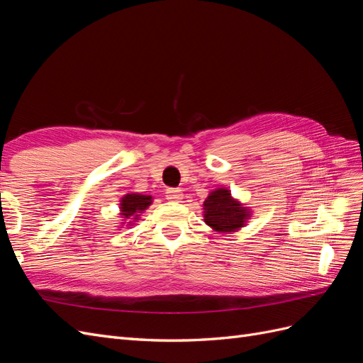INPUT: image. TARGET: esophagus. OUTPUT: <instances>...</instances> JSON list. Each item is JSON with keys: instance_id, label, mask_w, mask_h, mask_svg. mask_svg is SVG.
Returning a JSON list of instances; mask_svg holds the SVG:
<instances>
[{"instance_id": "1", "label": "esophagus", "mask_w": 363, "mask_h": 363, "mask_svg": "<svg viewBox=\"0 0 363 363\" xmlns=\"http://www.w3.org/2000/svg\"><path fill=\"white\" fill-rule=\"evenodd\" d=\"M183 199V192L180 189L169 188L167 189V200L169 201H180Z\"/></svg>"}]
</instances>
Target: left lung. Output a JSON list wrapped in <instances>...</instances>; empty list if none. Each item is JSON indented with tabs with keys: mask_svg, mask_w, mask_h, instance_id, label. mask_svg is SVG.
I'll use <instances>...</instances> for the list:
<instances>
[{
	"mask_svg": "<svg viewBox=\"0 0 363 363\" xmlns=\"http://www.w3.org/2000/svg\"><path fill=\"white\" fill-rule=\"evenodd\" d=\"M204 221L216 232L230 233L244 227L250 208L236 201L228 189H216L204 201Z\"/></svg>",
	"mask_w": 363,
	"mask_h": 363,
	"instance_id": "left-lung-1",
	"label": "left lung"
}]
</instances>
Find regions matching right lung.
<instances>
[{
	"label": "right lung",
	"mask_w": 363,
	"mask_h": 363,
	"mask_svg": "<svg viewBox=\"0 0 363 363\" xmlns=\"http://www.w3.org/2000/svg\"><path fill=\"white\" fill-rule=\"evenodd\" d=\"M151 195L127 194L121 200V215L124 219H138V213H142L151 204Z\"/></svg>",
	"instance_id": "add662e5"
}]
</instances>
